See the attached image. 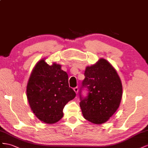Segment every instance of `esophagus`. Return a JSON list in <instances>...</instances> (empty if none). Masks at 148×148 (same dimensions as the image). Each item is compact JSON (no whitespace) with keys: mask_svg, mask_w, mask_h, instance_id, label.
<instances>
[{"mask_svg":"<svg viewBox=\"0 0 148 148\" xmlns=\"http://www.w3.org/2000/svg\"><path fill=\"white\" fill-rule=\"evenodd\" d=\"M74 92H75V93H76V94H77V93H78V90H79L78 87H74Z\"/></svg>","mask_w":148,"mask_h":148,"instance_id":"1","label":"esophagus"}]
</instances>
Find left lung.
I'll return each mask as SVG.
<instances>
[{
    "label": "left lung",
    "instance_id": "8db88e82",
    "mask_svg": "<svg viewBox=\"0 0 148 148\" xmlns=\"http://www.w3.org/2000/svg\"><path fill=\"white\" fill-rule=\"evenodd\" d=\"M82 88H87L88 95L84 98L80 90V107L84 119L95 124L109 120L120 106L122 84L112 65L101 58L95 64L87 66Z\"/></svg>",
    "mask_w": 148,
    "mask_h": 148
}]
</instances>
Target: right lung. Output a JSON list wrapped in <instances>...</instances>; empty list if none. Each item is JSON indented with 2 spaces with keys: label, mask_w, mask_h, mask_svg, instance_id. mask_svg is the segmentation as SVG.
<instances>
[{
  "label": "right lung",
  "mask_w": 148,
  "mask_h": 148,
  "mask_svg": "<svg viewBox=\"0 0 148 148\" xmlns=\"http://www.w3.org/2000/svg\"><path fill=\"white\" fill-rule=\"evenodd\" d=\"M61 66L48 64L44 59L36 63L29 76L27 96L32 110L41 121L53 124L63 116V108L75 97L69 86L68 75Z\"/></svg>",
  "instance_id": "1"
}]
</instances>
